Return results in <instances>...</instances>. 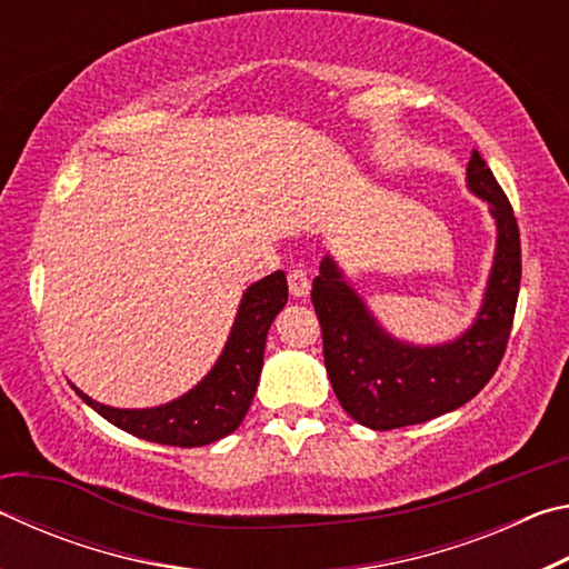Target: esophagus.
<instances>
[{
    "mask_svg": "<svg viewBox=\"0 0 569 569\" xmlns=\"http://www.w3.org/2000/svg\"><path fill=\"white\" fill-rule=\"evenodd\" d=\"M288 291H291L293 298H306L311 293V281L303 271H291L288 273Z\"/></svg>",
    "mask_w": 569,
    "mask_h": 569,
    "instance_id": "obj_1",
    "label": "esophagus"
}]
</instances>
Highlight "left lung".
<instances>
[{"instance_id": "8db88e82", "label": "left lung", "mask_w": 569, "mask_h": 569, "mask_svg": "<svg viewBox=\"0 0 569 569\" xmlns=\"http://www.w3.org/2000/svg\"><path fill=\"white\" fill-rule=\"evenodd\" d=\"M467 188L495 218L497 246L477 319L457 339L429 346L397 339L346 281L333 256H323L313 278L311 301L333 393L353 421L373 431L409 427L465 407L487 387L505 356L522 278L517 218L477 150L467 166Z\"/></svg>"}]
</instances>
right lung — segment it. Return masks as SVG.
Returning <instances> with one entry per match:
<instances>
[{
	"instance_id": "right-lung-1",
	"label": "right lung",
	"mask_w": 569,
	"mask_h": 569,
	"mask_svg": "<svg viewBox=\"0 0 569 569\" xmlns=\"http://www.w3.org/2000/svg\"><path fill=\"white\" fill-rule=\"evenodd\" d=\"M288 301L286 273L276 271L248 286L238 303L228 341L203 379L168 403L118 409L94 401L72 383L88 407L132 437L168 447H206L223 439L246 419L263 369L268 329Z\"/></svg>"
}]
</instances>
